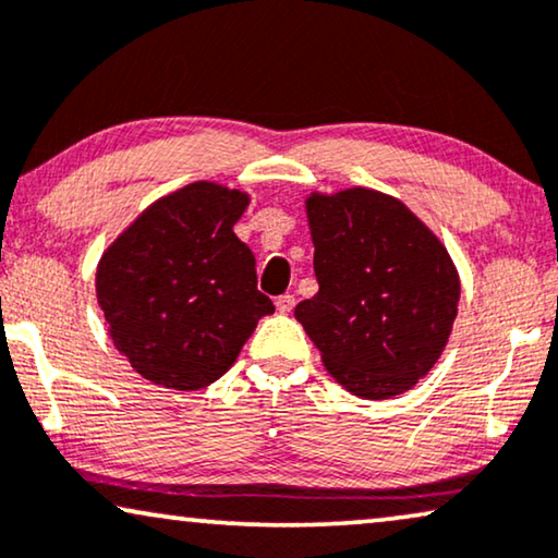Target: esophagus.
Here are the masks:
<instances>
[{
  "instance_id": "34e87169",
  "label": "esophagus",
  "mask_w": 558,
  "mask_h": 558,
  "mask_svg": "<svg viewBox=\"0 0 558 558\" xmlns=\"http://www.w3.org/2000/svg\"><path fill=\"white\" fill-rule=\"evenodd\" d=\"M276 308H278L280 313H290V311L295 308V295H290V293L280 295L278 301H276Z\"/></svg>"
}]
</instances>
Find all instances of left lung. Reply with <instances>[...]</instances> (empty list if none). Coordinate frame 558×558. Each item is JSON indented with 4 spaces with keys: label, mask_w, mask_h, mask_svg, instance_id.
<instances>
[{
    "label": "left lung",
    "mask_w": 558,
    "mask_h": 558,
    "mask_svg": "<svg viewBox=\"0 0 558 558\" xmlns=\"http://www.w3.org/2000/svg\"><path fill=\"white\" fill-rule=\"evenodd\" d=\"M318 293L295 305L341 387L364 399L412 389L442 354L460 278L429 227L389 194L343 190L305 199Z\"/></svg>",
    "instance_id": "left-lung-1"
}]
</instances>
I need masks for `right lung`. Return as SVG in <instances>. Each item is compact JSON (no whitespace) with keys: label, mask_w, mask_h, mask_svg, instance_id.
Listing matches in <instances>:
<instances>
[{"label":"right lung","mask_w":558,"mask_h":558,"mask_svg":"<svg viewBox=\"0 0 558 558\" xmlns=\"http://www.w3.org/2000/svg\"><path fill=\"white\" fill-rule=\"evenodd\" d=\"M250 197L194 182L146 207L100 257L96 293L116 349L144 379L197 391L234 364L257 320L255 255L232 227Z\"/></svg>","instance_id":"obj_1"}]
</instances>
